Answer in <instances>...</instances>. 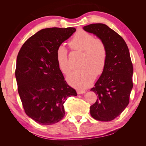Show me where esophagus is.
I'll use <instances>...</instances> for the list:
<instances>
[{
	"instance_id": "esophagus-1",
	"label": "esophagus",
	"mask_w": 146,
	"mask_h": 146,
	"mask_svg": "<svg viewBox=\"0 0 146 146\" xmlns=\"http://www.w3.org/2000/svg\"><path fill=\"white\" fill-rule=\"evenodd\" d=\"M77 92L78 94H82L85 93L86 91H84V90H77Z\"/></svg>"
}]
</instances>
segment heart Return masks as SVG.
<instances>
[{
    "instance_id": "obj_1",
    "label": "heart",
    "mask_w": 146,
    "mask_h": 146,
    "mask_svg": "<svg viewBox=\"0 0 146 146\" xmlns=\"http://www.w3.org/2000/svg\"><path fill=\"white\" fill-rule=\"evenodd\" d=\"M73 50L83 52V60L80 70L70 73L66 78L69 85L78 90L90 86L96 76L102 74L107 59V49L103 40L94 38L92 34L80 30L69 42ZM56 60L60 70L68 74L70 70L68 50L64 46L60 45L56 50Z\"/></svg>"
}]
</instances>
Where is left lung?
<instances>
[{
  "label": "left lung",
  "instance_id": "8db88e82",
  "mask_svg": "<svg viewBox=\"0 0 146 146\" xmlns=\"http://www.w3.org/2000/svg\"><path fill=\"white\" fill-rule=\"evenodd\" d=\"M83 29L103 40L107 49L104 71L91 89L98 99L90 107V114L98 121H112L129 105L133 88V68L129 48L120 35L107 25L92 24Z\"/></svg>",
  "mask_w": 146,
  "mask_h": 146
}]
</instances>
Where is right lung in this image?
I'll return each mask as SVG.
<instances>
[{
  "mask_svg": "<svg viewBox=\"0 0 146 146\" xmlns=\"http://www.w3.org/2000/svg\"><path fill=\"white\" fill-rule=\"evenodd\" d=\"M76 31L73 27L47 28L29 38L21 48L15 76L27 115L50 125L64 116V103L76 91L64 80L56 60V48Z\"/></svg>",
  "mask_w": 146,
  "mask_h": 146,
  "instance_id": "add662e5",
  "label": "right lung"
}]
</instances>
